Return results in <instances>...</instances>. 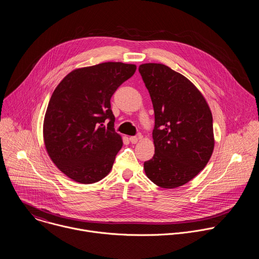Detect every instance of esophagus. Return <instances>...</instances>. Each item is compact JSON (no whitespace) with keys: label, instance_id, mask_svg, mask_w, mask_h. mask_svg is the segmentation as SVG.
<instances>
[{"label":"esophagus","instance_id":"1","mask_svg":"<svg viewBox=\"0 0 259 259\" xmlns=\"http://www.w3.org/2000/svg\"><path fill=\"white\" fill-rule=\"evenodd\" d=\"M138 139H139V137H137V136H131V137L129 138V140H130L131 143H136V142L138 141Z\"/></svg>","mask_w":259,"mask_h":259}]
</instances>
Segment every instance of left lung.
<instances>
[{"instance_id":"left-lung-1","label":"left lung","mask_w":259,"mask_h":259,"mask_svg":"<svg viewBox=\"0 0 259 259\" xmlns=\"http://www.w3.org/2000/svg\"><path fill=\"white\" fill-rule=\"evenodd\" d=\"M138 70L155 112V155L144 162V172L160 188L181 187L205 168L213 153L211 110L196 86L167 65L144 63Z\"/></svg>"}]
</instances>
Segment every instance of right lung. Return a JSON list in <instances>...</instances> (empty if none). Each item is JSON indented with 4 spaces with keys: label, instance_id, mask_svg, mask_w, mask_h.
Listing matches in <instances>:
<instances>
[{
    "label": "right lung",
    "instance_id": "right-lung-1",
    "mask_svg": "<svg viewBox=\"0 0 259 259\" xmlns=\"http://www.w3.org/2000/svg\"><path fill=\"white\" fill-rule=\"evenodd\" d=\"M135 70L134 64L103 62L72 70L55 88L45 114L44 142L70 179L94 183L112 170L123 141L114 128L110 98Z\"/></svg>",
    "mask_w": 259,
    "mask_h": 259
}]
</instances>
